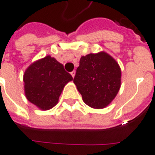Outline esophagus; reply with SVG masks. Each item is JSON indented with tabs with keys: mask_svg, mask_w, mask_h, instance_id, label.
Listing matches in <instances>:
<instances>
[{
	"mask_svg": "<svg viewBox=\"0 0 155 155\" xmlns=\"http://www.w3.org/2000/svg\"><path fill=\"white\" fill-rule=\"evenodd\" d=\"M75 74H76V71H71V75L72 76V78H74Z\"/></svg>",
	"mask_w": 155,
	"mask_h": 155,
	"instance_id": "34e87169",
	"label": "esophagus"
}]
</instances>
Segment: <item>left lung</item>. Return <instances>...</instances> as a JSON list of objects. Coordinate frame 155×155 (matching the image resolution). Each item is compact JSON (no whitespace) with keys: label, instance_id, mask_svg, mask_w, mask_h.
<instances>
[{"label":"left lung","instance_id":"obj_1","mask_svg":"<svg viewBox=\"0 0 155 155\" xmlns=\"http://www.w3.org/2000/svg\"><path fill=\"white\" fill-rule=\"evenodd\" d=\"M121 68L105 51L81 57L73 82L83 101L94 109H104L121 87Z\"/></svg>","mask_w":155,"mask_h":155}]
</instances>
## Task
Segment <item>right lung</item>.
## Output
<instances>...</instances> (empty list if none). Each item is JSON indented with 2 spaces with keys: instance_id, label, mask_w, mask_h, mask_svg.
<instances>
[{
  "instance_id": "1",
  "label": "right lung",
  "mask_w": 155,
  "mask_h": 155,
  "mask_svg": "<svg viewBox=\"0 0 155 155\" xmlns=\"http://www.w3.org/2000/svg\"><path fill=\"white\" fill-rule=\"evenodd\" d=\"M71 80V75L65 71L62 64L46 56L26 70L23 76L25 95L40 110H50L58 104L64 87Z\"/></svg>"
}]
</instances>
